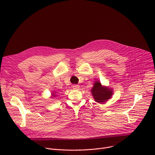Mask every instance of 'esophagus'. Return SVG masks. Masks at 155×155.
<instances>
[{"instance_id": "esophagus-1", "label": "esophagus", "mask_w": 155, "mask_h": 155, "mask_svg": "<svg viewBox=\"0 0 155 155\" xmlns=\"http://www.w3.org/2000/svg\"><path fill=\"white\" fill-rule=\"evenodd\" d=\"M79 88H80V86L78 85H73V89H76V90H77V89H79Z\"/></svg>"}]
</instances>
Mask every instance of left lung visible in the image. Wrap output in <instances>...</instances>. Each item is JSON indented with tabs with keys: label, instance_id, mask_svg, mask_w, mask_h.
<instances>
[{
	"label": "left lung",
	"instance_id": "1",
	"mask_svg": "<svg viewBox=\"0 0 155 155\" xmlns=\"http://www.w3.org/2000/svg\"><path fill=\"white\" fill-rule=\"evenodd\" d=\"M91 93L95 102L104 104L111 98L113 95V89L109 87L104 86L99 80H96L91 89Z\"/></svg>",
	"mask_w": 155,
	"mask_h": 155
}]
</instances>
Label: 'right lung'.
I'll list each match as a JSON object with an SVG mask.
<instances>
[{
    "instance_id": "right-lung-1",
    "label": "right lung",
    "mask_w": 155,
    "mask_h": 155,
    "mask_svg": "<svg viewBox=\"0 0 155 155\" xmlns=\"http://www.w3.org/2000/svg\"><path fill=\"white\" fill-rule=\"evenodd\" d=\"M56 92H52V93H51V98H53V97H56V94H55Z\"/></svg>"
}]
</instances>
